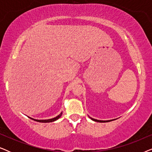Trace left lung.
<instances>
[{
    "mask_svg": "<svg viewBox=\"0 0 152 152\" xmlns=\"http://www.w3.org/2000/svg\"><path fill=\"white\" fill-rule=\"evenodd\" d=\"M93 120H94L95 122H110L111 121V120H107V121H103V120H95V119H93V118H91Z\"/></svg>",
    "mask_w": 152,
    "mask_h": 152,
    "instance_id": "obj_1",
    "label": "left lung"
}]
</instances>
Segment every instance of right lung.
Instances as JSON below:
<instances>
[{"instance_id":"right-lung-1","label":"right lung","mask_w":152,"mask_h":152,"mask_svg":"<svg viewBox=\"0 0 152 152\" xmlns=\"http://www.w3.org/2000/svg\"><path fill=\"white\" fill-rule=\"evenodd\" d=\"M61 115V113L58 116H57L56 118H52V119H49V120H34V119H32V118H31L32 120H34L35 121H37V122H54L55 121V120H57V119H59L60 118V116Z\"/></svg>"}]
</instances>
